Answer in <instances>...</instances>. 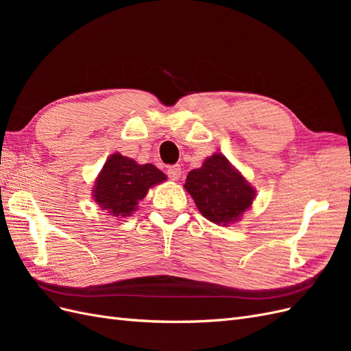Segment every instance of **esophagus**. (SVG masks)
<instances>
[{
  "label": "esophagus",
  "mask_w": 351,
  "mask_h": 351,
  "mask_svg": "<svg viewBox=\"0 0 351 351\" xmlns=\"http://www.w3.org/2000/svg\"><path fill=\"white\" fill-rule=\"evenodd\" d=\"M167 176L171 178V180H178V177L182 176V167H180L178 164L176 165H169L167 168Z\"/></svg>",
  "instance_id": "1"
}]
</instances>
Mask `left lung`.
Returning <instances> with one entry per match:
<instances>
[{
    "mask_svg": "<svg viewBox=\"0 0 351 351\" xmlns=\"http://www.w3.org/2000/svg\"><path fill=\"white\" fill-rule=\"evenodd\" d=\"M184 189L192 195L200 214L218 226L237 221L254 199L253 187L221 154H214L200 168L192 169Z\"/></svg>",
    "mask_w": 351,
    "mask_h": 351,
    "instance_id": "obj_1",
    "label": "left lung"
}]
</instances>
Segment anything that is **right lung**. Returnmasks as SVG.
I'll use <instances>...</instances> for the list:
<instances>
[{
    "label": "right lung",
    "mask_w": 351,
    "mask_h": 351,
    "mask_svg": "<svg viewBox=\"0 0 351 351\" xmlns=\"http://www.w3.org/2000/svg\"><path fill=\"white\" fill-rule=\"evenodd\" d=\"M167 180L152 164L139 165L132 158L112 154L95 182V202L114 217H129L152 186Z\"/></svg>",
    "instance_id": "add662e5"
}]
</instances>
